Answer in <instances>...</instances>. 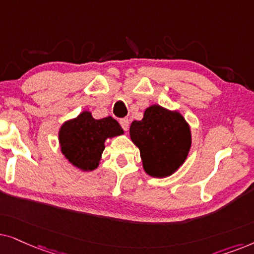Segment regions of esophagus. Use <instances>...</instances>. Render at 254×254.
<instances>
[{
  "mask_svg": "<svg viewBox=\"0 0 254 254\" xmlns=\"http://www.w3.org/2000/svg\"><path fill=\"white\" fill-rule=\"evenodd\" d=\"M120 123H121V125H122V127H123V129H124L125 131L129 130L130 121L127 120V118H122V120L120 121Z\"/></svg>",
  "mask_w": 254,
  "mask_h": 254,
  "instance_id": "1",
  "label": "esophagus"
}]
</instances>
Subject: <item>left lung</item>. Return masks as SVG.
Returning <instances> with one entry per match:
<instances>
[{
	"label": "left lung",
	"instance_id": "8db88e82",
	"mask_svg": "<svg viewBox=\"0 0 254 254\" xmlns=\"http://www.w3.org/2000/svg\"><path fill=\"white\" fill-rule=\"evenodd\" d=\"M130 138L139 148L145 173L152 178H167L180 168L191 146L188 122L178 110L152 104L143 120L130 125Z\"/></svg>",
	"mask_w": 254,
	"mask_h": 254
}]
</instances>
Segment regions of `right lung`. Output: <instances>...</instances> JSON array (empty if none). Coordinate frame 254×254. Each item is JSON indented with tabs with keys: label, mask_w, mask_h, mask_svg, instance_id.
I'll return each mask as SVG.
<instances>
[{
	"label": "right lung",
	"mask_w": 254,
	"mask_h": 254,
	"mask_svg": "<svg viewBox=\"0 0 254 254\" xmlns=\"http://www.w3.org/2000/svg\"><path fill=\"white\" fill-rule=\"evenodd\" d=\"M122 134L124 130L111 116L96 120L84 110L59 127L60 151L77 170L92 172L99 167L106 141Z\"/></svg>",
	"instance_id": "1"
}]
</instances>
